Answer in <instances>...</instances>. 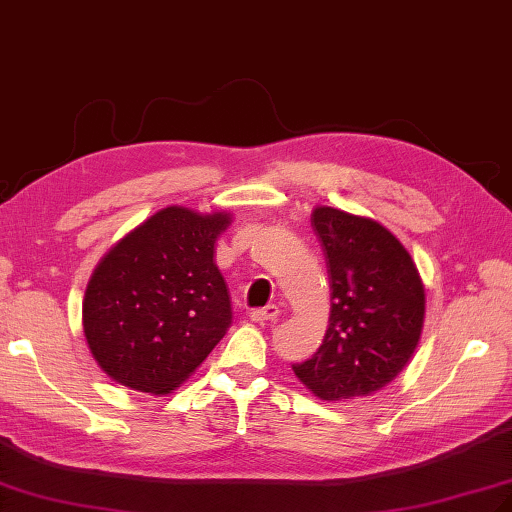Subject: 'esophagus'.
Segmentation results:
<instances>
[{
    "instance_id": "1",
    "label": "esophagus",
    "mask_w": 512,
    "mask_h": 512,
    "mask_svg": "<svg viewBox=\"0 0 512 512\" xmlns=\"http://www.w3.org/2000/svg\"><path fill=\"white\" fill-rule=\"evenodd\" d=\"M279 307L277 305H268L264 309H255L251 311V320L257 322V324H268V322H274L279 318Z\"/></svg>"
}]
</instances>
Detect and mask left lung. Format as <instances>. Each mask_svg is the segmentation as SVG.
<instances>
[{
  "label": "left lung",
  "instance_id": "1",
  "mask_svg": "<svg viewBox=\"0 0 512 512\" xmlns=\"http://www.w3.org/2000/svg\"><path fill=\"white\" fill-rule=\"evenodd\" d=\"M311 225L329 268L331 316L316 355L292 370L320 400L368 398L413 357L426 316L424 283L409 251L374 218L320 205Z\"/></svg>",
  "mask_w": 512,
  "mask_h": 512
}]
</instances>
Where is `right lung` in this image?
Returning a JSON list of instances; mask_svg holds the SVG:
<instances>
[{
    "label": "right lung",
    "mask_w": 512,
    "mask_h": 512,
    "mask_svg": "<svg viewBox=\"0 0 512 512\" xmlns=\"http://www.w3.org/2000/svg\"><path fill=\"white\" fill-rule=\"evenodd\" d=\"M229 212L170 205L101 257L86 285L82 324L112 381L166 396L186 383L231 326L216 240Z\"/></svg>",
    "instance_id": "add662e5"
}]
</instances>
